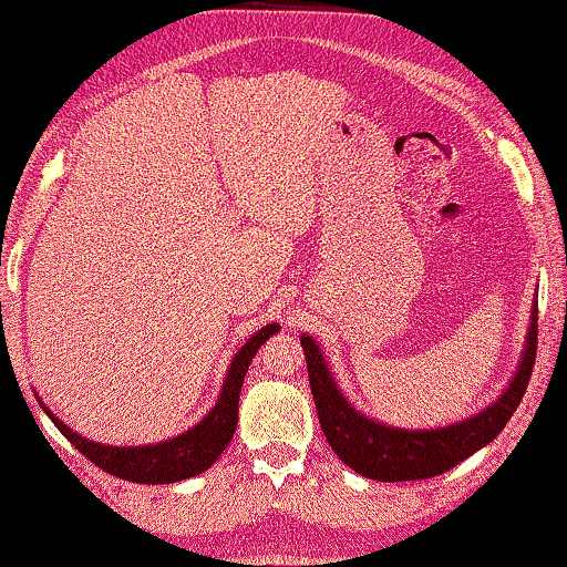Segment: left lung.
Here are the masks:
<instances>
[{
  "mask_svg": "<svg viewBox=\"0 0 567 567\" xmlns=\"http://www.w3.org/2000/svg\"><path fill=\"white\" fill-rule=\"evenodd\" d=\"M308 361L310 392L328 445L351 471L374 481H420L458 466L502 433L519 408L537 357V306L532 308L525 353L499 400L463 422L433 430L390 427L351 408L310 336H300Z\"/></svg>",
  "mask_w": 567,
  "mask_h": 567,
  "instance_id": "obj_1",
  "label": "left lung"
}]
</instances>
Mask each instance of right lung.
I'll use <instances>...</instances> for the list:
<instances>
[{"mask_svg": "<svg viewBox=\"0 0 567 567\" xmlns=\"http://www.w3.org/2000/svg\"><path fill=\"white\" fill-rule=\"evenodd\" d=\"M280 331V326L269 323L249 338L239 351L234 353L231 367L226 371L221 394L210 412L196 427L185 430L183 435H175L171 441H159L155 445H101L86 441L79 433H73L63 420L53 417V412L42 408L55 422V427L71 441L79 453L86 455L91 463H96L101 471L120 476L134 484H175V481L198 476V473L214 466L218 455L229 445L236 422H239V392L251 364V357L259 351V346L269 336ZM42 404V402H40Z\"/></svg>", "mask_w": 567, "mask_h": 567, "instance_id": "1", "label": "right lung"}]
</instances>
